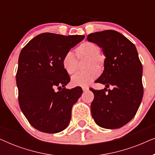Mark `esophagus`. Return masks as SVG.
I'll return each mask as SVG.
<instances>
[{
	"mask_svg": "<svg viewBox=\"0 0 155 155\" xmlns=\"http://www.w3.org/2000/svg\"><path fill=\"white\" fill-rule=\"evenodd\" d=\"M82 90H83L84 92V91H87L89 90V87H88L84 86V87H82Z\"/></svg>",
	"mask_w": 155,
	"mask_h": 155,
	"instance_id": "esophagus-1",
	"label": "esophagus"
}]
</instances>
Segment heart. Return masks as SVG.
Listing matches in <instances>:
<instances>
[{"label":"heart","instance_id":"b5f03b06","mask_svg":"<svg viewBox=\"0 0 155 155\" xmlns=\"http://www.w3.org/2000/svg\"><path fill=\"white\" fill-rule=\"evenodd\" d=\"M99 46L90 41L83 42L76 48L75 53L78 58H88L86 68L89 69L78 72L72 77L71 83L74 86H86L98 77L99 73L97 70L101 72L104 67V58L99 54ZM61 65L67 73L73 74L77 69V58L72 52H67L61 60Z\"/></svg>","mask_w":155,"mask_h":155}]
</instances>
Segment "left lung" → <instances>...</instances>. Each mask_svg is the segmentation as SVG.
<instances>
[{"label": "left lung", "instance_id": "left-lung-1", "mask_svg": "<svg viewBox=\"0 0 155 155\" xmlns=\"http://www.w3.org/2000/svg\"><path fill=\"white\" fill-rule=\"evenodd\" d=\"M87 39L102 48L106 57L103 73L95 81L106 88H90L94 96L92 116L101 128H120L135 116L143 96V65L136 47L125 36L110 29L90 34ZM110 86L112 90H107Z\"/></svg>", "mask_w": 155, "mask_h": 155}]
</instances>
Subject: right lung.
<instances>
[{"instance_id":"right-lung-1","label":"right lung","mask_w":155,"mask_h":155,"mask_svg":"<svg viewBox=\"0 0 155 155\" xmlns=\"http://www.w3.org/2000/svg\"><path fill=\"white\" fill-rule=\"evenodd\" d=\"M84 38L42 33L21 51L16 74L19 104L29 124L38 130L56 133L68 126L72 107L82 90L80 87L65 88L71 78L61 60ZM56 87L60 90L58 92L54 90Z\"/></svg>"}]
</instances>
